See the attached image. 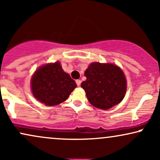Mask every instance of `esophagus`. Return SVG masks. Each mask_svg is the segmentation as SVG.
I'll return each instance as SVG.
<instances>
[{
	"label": "esophagus",
	"instance_id": "34e87169",
	"mask_svg": "<svg viewBox=\"0 0 160 160\" xmlns=\"http://www.w3.org/2000/svg\"><path fill=\"white\" fill-rule=\"evenodd\" d=\"M76 84H77V85L78 86H80L81 85V82H82V81L81 80H79V79H78V80H76Z\"/></svg>",
	"mask_w": 160,
	"mask_h": 160
}]
</instances>
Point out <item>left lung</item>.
Wrapping results in <instances>:
<instances>
[{"mask_svg":"<svg viewBox=\"0 0 160 160\" xmlns=\"http://www.w3.org/2000/svg\"><path fill=\"white\" fill-rule=\"evenodd\" d=\"M81 87L92 106L108 110L119 104L125 96L127 80L122 69L113 64L91 63L84 72Z\"/></svg>","mask_w":160,"mask_h":160,"instance_id":"left-lung-1","label":"left lung"}]
</instances>
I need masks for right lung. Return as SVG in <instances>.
<instances>
[{
    "label": "right lung",
    "mask_w": 160,
    "mask_h": 160,
    "mask_svg": "<svg viewBox=\"0 0 160 160\" xmlns=\"http://www.w3.org/2000/svg\"><path fill=\"white\" fill-rule=\"evenodd\" d=\"M76 87L75 81L63 70L59 62L40 67L31 78L32 95L47 106H55L66 101Z\"/></svg>",
    "instance_id": "add662e5"
}]
</instances>
